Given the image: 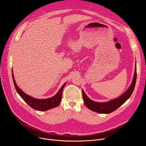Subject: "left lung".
<instances>
[{
    "instance_id": "8db88e82",
    "label": "left lung",
    "mask_w": 146,
    "mask_h": 146,
    "mask_svg": "<svg viewBox=\"0 0 146 146\" xmlns=\"http://www.w3.org/2000/svg\"><path fill=\"white\" fill-rule=\"evenodd\" d=\"M136 77H137V72H136V66L133 79L132 82V84L130 86V87L128 88V90L123 94H122L121 96L118 97L117 99L109 101L108 102L99 103V102L92 101L88 98V96L84 93V91L82 90V92L83 100H84L86 106L89 109L95 112L99 113L109 114L115 111L119 107H120L122 104H123L132 95L135 87Z\"/></svg>"
}]
</instances>
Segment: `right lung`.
<instances>
[{"mask_svg":"<svg viewBox=\"0 0 146 146\" xmlns=\"http://www.w3.org/2000/svg\"><path fill=\"white\" fill-rule=\"evenodd\" d=\"M12 76L17 92L20 95V96L23 99V100L33 109L38 111H46L54 108L59 105L62 99V91H63V89L65 86L66 83L62 86L58 92L53 97L45 99H38L29 96L21 90L16 84L13 73H12Z\"/></svg>","mask_w":146,"mask_h":146,"instance_id":"add662e5","label":"right lung"}]
</instances>
